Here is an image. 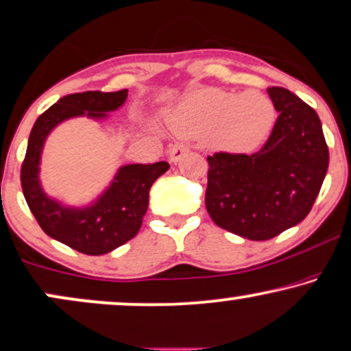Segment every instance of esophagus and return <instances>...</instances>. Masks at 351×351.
I'll list each match as a JSON object with an SVG mask.
<instances>
[{
    "label": "esophagus",
    "mask_w": 351,
    "mask_h": 351,
    "mask_svg": "<svg viewBox=\"0 0 351 351\" xmlns=\"http://www.w3.org/2000/svg\"><path fill=\"white\" fill-rule=\"evenodd\" d=\"M186 152H189V147L186 144H175L170 150V160L176 163Z\"/></svg>",
    "instance_id": "obj_1"
}]
</instances>
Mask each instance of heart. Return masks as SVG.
Here are the masks:
<instances>
[{
    "mask_svg": "<svg viewBox=\"0 0 351 351\" xmlns=\"http://www.w3.org/2000/svg\"><path fill=\"white\" fill-rule=\"evenodd\" d=\"M275 108L259 92H227L207 88L191 95L170 119L181 136L207 137L212 147L247 152L269 136Z\"/></svg>",
    "mask_w": 351,
    "mask_h": 351,
    "instance_id": "heart-1",
    "label": "heart"
}]
</instances>
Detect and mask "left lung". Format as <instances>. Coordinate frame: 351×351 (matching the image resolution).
Instances as JSON below:
<instances>
[{
  "label": "left lung",
  "mask_w": 351,
  "mask_h": 351,
  "mask_svg": "<svg viewBox=\"0 0 351 351\" xmlns=\"http://www.w3.org/2000/svg\"><path fill=\"white\" fill-rule=\"evenodd\" d=\"M278 118L257 152L208 155L206 207L220 228L264 241L311 212L329 167L317 113L283 87H267Z\"/></svg>",
  "instance_id": "obj_1"
}]
</instances>
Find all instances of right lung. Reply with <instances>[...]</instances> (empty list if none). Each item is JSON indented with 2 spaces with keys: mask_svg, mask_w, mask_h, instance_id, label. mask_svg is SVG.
<instances>
[{
  "mask_svg": "<svg viewBox=\"0 0 351 351\" xmlns=\"http://www.w3.org/2000/svg\"><path fill=\"white\" fill-rule=\"evenodd\" d=\"M126 97L128 88L79 92L60 99L35 121L21 167L22 193L40 228L56 241L87 256L105 254L136 237L149 206L150 186L170 165L155 162L123 167L94 206L74 210L61 207L43 194L37 176L40 152L47 134L58 123L86 112L88 117H104L105 112L121 106Z\"/></svg>",
  "mask_w": 351,
  "mask_h": 351,
  "instance_id": "obj_1",
  "label": "right lung"
}]
</instances>
